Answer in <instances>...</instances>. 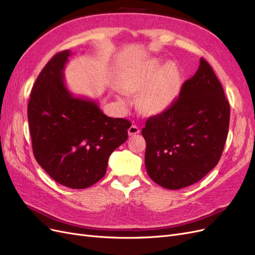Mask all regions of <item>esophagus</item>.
<instances>
[{
    "label": "esophagus",
    "instance_id": "34e87169",
    "mask_svg": "<svg viewBox=\"0 0 255 255\" xmlns=\"http://www.w3.org/2000/svg\"><path fill=\"white\" fill-rule=\"evenodd\" d=\"M140 132V129H139V128L138 127H136V126H130L129 128H128V135L129 136H134V135H136V134H138Z\"/></svg>",
    "mask_w": 255,
    "mask_h": 255
}]
</instances>
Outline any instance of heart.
I'll return each instance as SVG.
<instances>
[{
    "instance_id": "1",
    "label": "heart",
    "mask_w": 255,
    "mask_h": 255,
    "mask_svg": "<svg viewBox=\"0 0 255 255\" xmlns=\"http://www.w3.org/2000/svg\"><path fill=\"white\" fill-rule=\"evenodd\" d=\"M160 67V61L150 59L144 61L134 71L126 76L121 83V89L128 94L139 91L137 98L138 107L144 114H159L171 105L179 91L180 72L177 67L169 63ZM122 105H127V98H119Z\"/></svg>"
}]
</instances>
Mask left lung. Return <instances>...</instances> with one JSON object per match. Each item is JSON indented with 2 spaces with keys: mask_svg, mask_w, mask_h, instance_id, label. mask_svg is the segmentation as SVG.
Masks as SVG:
<instances>
[{
  "mask_svg": "<svg viewBox=\"0 0 255 255\" xmlns=\"http://www.w3.org/2000/svg\"><path fill=\"white\" fill-rule=\"evenodd\" d=\"M230 122L222 85L204 58L184 82L179 98L145 121L146 172L159 186L180 189L195 184L218 164Z\"/></svg>",
  "mask_w": 255,
  "mask_h": 255,
  "instance_id": "obj_1",
  "label": "left lung"
}]
</instances>
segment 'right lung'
Masks as SVG:
<instances>
[{"mask_svg":"<svg viewBox=\"0 0 255 255\" xmlns=\"http://www.w3.org/2000/svg\"><path fill=\"white\" fill-rule=\"evenodd\" d=\"M70 50L54 55L34 84L27 118L34 156L54 181L87 188L106 173L111 154L126 142L130 122L107 117L96 101L75 98L64 81Z\"/></svg>","mask_w":255,"mask_h":255,"instance_id":"1","label":"right lung"}]
</instances>
